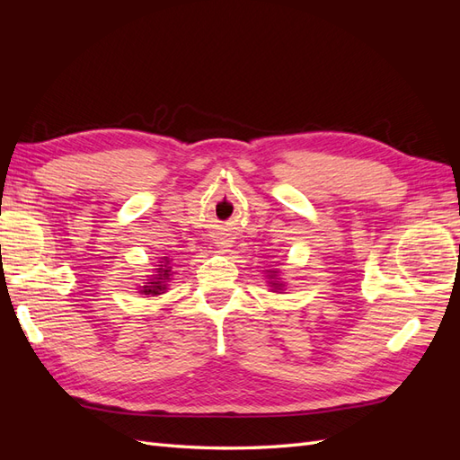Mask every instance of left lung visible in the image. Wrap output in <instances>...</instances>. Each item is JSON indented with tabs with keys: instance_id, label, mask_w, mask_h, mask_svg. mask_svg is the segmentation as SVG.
<instances>
[{
	"instance_id": "obj_1",
	"label": "left lung",
	"mask_w": 460,
	"mask_h": 460,
	"mask_svg": "<svg viewBox=\"0 0 460 460\" xmlns=\"http://www.w3.org/2000/svg\"><path fill=\"white\" fill-rule=\"evenodd\" d=\"M274 272H276V270H274ZM274 272H272V276H270V280H272L270 284H272V288H274V289H282V286H284V284L278 282V278H276V274H274Z\"/></svg>"
}]
</instances>
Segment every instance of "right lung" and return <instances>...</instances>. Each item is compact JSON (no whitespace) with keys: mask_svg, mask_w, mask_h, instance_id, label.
Wrapping results in <instances>:
<instances>
[{"mask_svg":"<svg viewBox=\"0 0 460 460\" xmlns=\"http://www.w3.org/2000/svg\"><path fill=\"white\" fill-rule=\"evenodd\" d=\"M172 267H169V261L164 259L163 264H159V269H155L157 274H151L149 282H146V286H140V294L142 296H147V297H155V296H161L164 294L166 289V282L171 280V272Z\"/></svg>","mask_w":460,"mask_h":460,"instance_id":"obj_1","label":"right lung"}]
</instances>
